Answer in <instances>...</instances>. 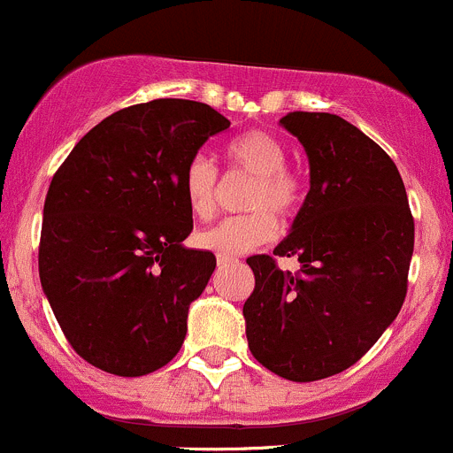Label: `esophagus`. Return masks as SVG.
I'll return each mask as SVG.
<instances>
[{
    "label": "esophagus",
    "mask_w": 453,
    "mask_h": 453,
    "mask_svg": "<svg viewBox=\"0 0 453 453\" xmlns=\"http://www.w3.org/2000/svg\"><path fill=\"white\" fill-rule=\"evenodd\" d=\"M217 261H219V265H230V263H236V261H239V258H236V257H226V254H219Z\"/></svg>",
    "instance_id": "obj_1"
}]
</instances>
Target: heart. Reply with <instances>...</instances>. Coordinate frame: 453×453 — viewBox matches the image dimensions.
<instances>
[{
    "instance_id": "obj_1",
    "label": "heart",
    "mask_w": 453,
    "mask_h": 453,
    "mask_svg": "<svg viewBox=\"0 0 453 453\" xmlns=\"http://www.w3.org/2000/svg\"><path fill=\"white\" fill-rule=\"evenodd\" d=\"M226 157L232 168L243 170L252 177L245 195V214L227 217L196 234L199 248L210 252L243 254L270 243L279 232V219L292 217L303 201V181L285 161L288 148L267 130H248L226 146ZM183 199L196 219H210L217 210L219 170L205 155L188 161L181 177Z\"/></svg>"
}]
</instances>
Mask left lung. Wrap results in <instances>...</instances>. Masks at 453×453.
Segmentation results:
<instances>
[{
	"instance_id": "left-lung-1",
	"label": "left lung",
	"mask_w": 453,
	"mask_h": 453,
	"mask_svg": "<svg viewBox=\"0 0 453 453\" xmlns=\"http://www.w3.org/2000/svg\"><path fill=\"white\" fill-rule=\"evenodd\" d=\"M310 159V192L276 257L248 258L243 305L252 357L296 383L348 370L401 311L414 252V217L396 164L357 126L329 112L280 119Z\"/></svg>"
}]
</instances>
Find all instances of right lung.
Returning <instances> with one entry per match:
<instances>
[{"instance_id": "1", "label": "right lung", "mask_w": 453, "mask_h": 453, "mask_svg": "<svg viewBox=\"0 0 453 453\" xmlns=\"http://www.w3.org/2000/svg\"><path fill=\"white\" fill-rule=\"evenodd\" d=\"M230 121L208 104L155 99L105 117L73 148L43 203L39 279L90 365L146 376L168 365L217 258L183 248L188 161Z\"/></svg>"}]
</instances>
